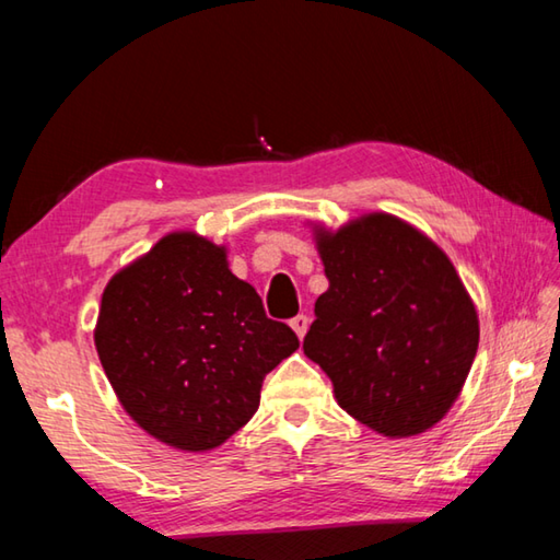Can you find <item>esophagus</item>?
I'll return each mask as SVG.
<instances>
[{"instance_id": "34e87169", "label": "esophagus", "mask_w": 560, "mask_h": 560, "mask_svg": "<svg viewBox=\"0 0 560 560\" xmlns=\"http://www.w3.org/2000/svg\"><path fill=\"white\" fill-rule=\"evenodd\" d=\"M291 328L296 330V336H299V338L306 336V330H308V316L299 314L296 318H291Z\"/></svg>"}]
</instances>
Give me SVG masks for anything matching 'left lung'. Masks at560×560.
Returning <instances> with one entry per match:
<instances>
[{"mask_svg":"<svg viewBox=\"0 0 560 560\" xmlns=\"http://www.w3.org/2000/svg\"><path fill=\"white\" fill-rule=\"evenodd\" d=\"M328 291L303 353L358 422L410 438L457 400L479 346L474 303L438 244L393 214L316 234Z\"/></svg>","mask_w":560,"mask_h":560,"instance_id":"obj_1","label":"left lung"}]
</instances>
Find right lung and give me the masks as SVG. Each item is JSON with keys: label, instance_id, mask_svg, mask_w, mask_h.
<instances>
[{"label": "right lung", "instance_id": "1", "mask_svg": "<svg viewBox=\"0 0 560 560\" xmlns=\"http://www.w3.org/2000/svg\"><path fill=\"white\" fill-rule=\"evenodd\" d=\"M93 338L126 412L187 452L214 450L242 430L264 377L299 348L226 267L224 246L192 232L163 236L108 281Z\"/></svg>", "mask_w": 560, "mask_h": 560}]
</instances>
